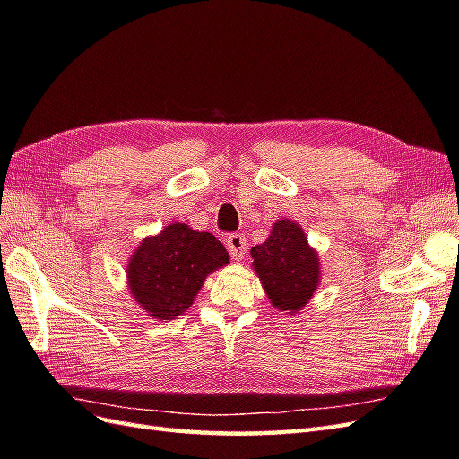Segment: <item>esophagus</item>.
I'll list each match as a JSON object with an SVG mask.
<instances>
[{
    "label": "esophagus",
    "mask_w": 459,
    "mask_h": 459,
    "mask_svg": "<svg viewBox=\"0 0 459 459\" xmlns=\"http://www.w3.org/2000/svg\"><path fill=\"white\" fill-rule=\"evenodd\" d=\"M227 248H229V254L232 260H240V257H244V254H246V238L238 232L229 234Z\"/></svg>",
    "instance_id": "esophagus-1"
}]
</instances>
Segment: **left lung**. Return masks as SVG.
Instances as JSON below:
<instances>
[{"instance_id":"left-lung-1","label":"left lung","mask_w":459,"mask_h":459,"mask_svg":"<svg viewBox=\"0 0 459 459\" xmlns=\"http://www.w3.org/2000/svg\"><path fill=\"white\" fill-rule=\"evenodd\" d=\"M250 252L273 307L287 312L304 308L318 287L320 262L297 222L277 221L269 238Z\"/></svg>"}]
</instances>
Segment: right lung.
Listing matches in <instances>:
<instances>
[{"mask_svg":"<svg viewBox=\"0 0 459 459\" xmlns=\"http://www.w3.org/2000/svg\"><path fill=\"white\" fill-rule=\"evenodd\" d=\"M227 264L225 246L213 234L176 222L141 242L127 265L129 289L151 318L172 320L194 302L205 277Z\"/></svg>","mask_w":459,"mask_h":459,"instance_id":"right-lung-1","label":"right lung"}]
</instances>
